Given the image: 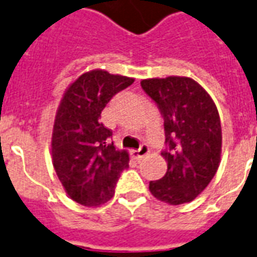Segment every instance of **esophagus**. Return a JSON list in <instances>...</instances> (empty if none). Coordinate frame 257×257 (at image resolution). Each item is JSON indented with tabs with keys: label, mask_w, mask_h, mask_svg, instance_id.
<instances>
[{
	"label": "esophagus",
	"mask_w": 257,
	"mask_h": 257,
	"mask_svg": "<svg viewBox=\"0 0 257 257\" xmlns=\"http://www.w3.org/2000/svg\"><path fill=\"white\" fill-rule=\"evenodd\" d=\"M150 153V149L147 145H142L138 150H133L131 151V157L134 158L135 161H141L142 158H145Z\"/></svg>",
	"instance_id": "1"
}]
</instances>
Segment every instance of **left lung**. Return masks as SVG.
I'll use <instances>...</instances> for the list:
<instances>
[{
	"mask_svg": "<svg viewBox=\"0 0 257 257\" xmlns=\"http://www.w3.org/2000/svg\"><path fill=\"white\" fill-rule=\"evenodd\" d=\"M142 89L164 119L167 172L150 182L151 194L178 206L192 202L215 176L220 163L221 124L212 98L187 77L143 79Z\"/></svg>",
	"mask_w": 257,
	"mask_h": 257,
	"instance_id": "1",
	"label": "left lung"
}]
</instances>
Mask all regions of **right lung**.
Masks as SVG:
<instances>
[{
    "instance_id": "right-lung-1",
    "label": "right lung",
    "mask_w": 257,
    "mask_h": 257,
    "mask_svg": "<svg viewBox=\"0 0 257 257\" xmlns=\"http://www.w3.org/2000/svg\"><path fill=\"white\" fill-rule=\"evenodd\" d=\"M134 78L104 70L82 74L63 94L51 135L53 166L74 202L98 207L114 196L128 153L115 150L112 131L100 122L102 110Z\"/></svg>"
}]
</instances>
